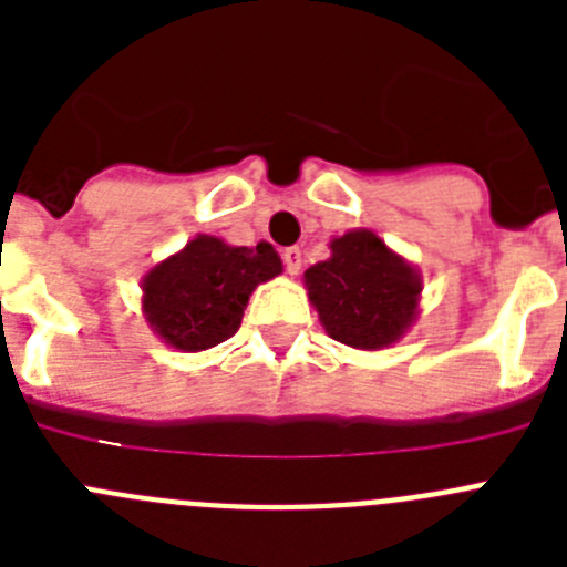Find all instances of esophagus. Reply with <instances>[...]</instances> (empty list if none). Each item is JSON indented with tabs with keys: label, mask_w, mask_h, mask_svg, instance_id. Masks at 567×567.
<instances>
[{
	"label": "esophagus",
	"mask_w": 567,
	"mask_h": 567,
	"mask_svg": "<svg viewBox=\"0 0 567 567\" xmlns=\"http://www.w3.org/2000/svg\"><path fill=\"white\" fill-rule=\"evenodd\" d=\"M300 264H303V255H300L298 247L284 249V267H287L289 275H298L300 272Z\"/></svg>",
	"instance_id": "1"
}]
</instances>
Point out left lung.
Listing matches in <instances>:
<instances>
[{
  "mask_svg": "<svg viewBox=\"0 0 567 567\" xmlns=\"http://www.w3.org/2000/svg\"><path fill=\"white\" fill-rule=\"evenodd\" d=\"M332 255L303 272L309 300L329 338L374 352L398 343L417 320V269L372 229H352L329 244Z\"/></svg>",
  "mask_w": 567,
  "mask_h": 567,
  "instance_id": "obj_1",
  "label": "left lung"
}]
</instances>
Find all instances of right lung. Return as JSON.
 Masks as SVG:
<instances>
[{"instance_id":"right-lung-1","label":"right lung","mask_w":567,"mask_h":567,"mask_svg":"<svg viewBox=\"0 0 567 567\" xmlns=\"http://www.w3.org/2000/svg\"><path fill=\"white\" fill-rule=\"evenodd\" d=\"M280 272L284 264L267 240L233 247L215 235H195L144 275L142 312L167 346L204 352L238 332L249 295Z\"/></svg>"}]
</instances>
